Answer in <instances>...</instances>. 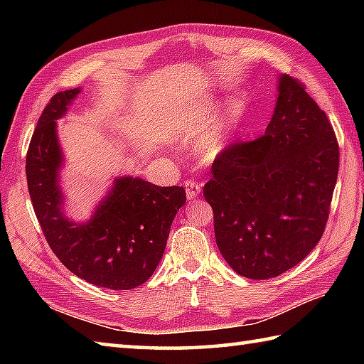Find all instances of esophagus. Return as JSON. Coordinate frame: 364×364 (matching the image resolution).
Here are the masks:
<instances>
[{
  "label": "esophagus",
  "mask_w": 364,
  "mask_h": 364,
  "mask_svg": "<svg viewBox=\"0 0 364 364\" xmlns=\"http://www.w3.org/2000/svg\"><path fill=\"white\" fill-rule=\"evenodd\" d=\"M184 188H186V197L188 200H194L200 196V192H202V186H200L198 183L192 181V180H188L186 183H184Z\"/></svg>",
  "instance_id": "obj_1"
}]
</instances>
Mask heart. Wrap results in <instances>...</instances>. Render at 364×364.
<instances>
[{"label": "heart", "instance_id": "1", "mask_svg": "<svg viewBox=\"0 0 364 364\" xmlns=\"http://www.w3.org/2000/svg\"><path fill=\"white\" fill-rule=\"evenodd\" d=\"M236 115V106L230 107L225 117H222L215 125L208 131L198 144V154L205 161H211L225 150L230 137V129L233 127V117Z\"/></svg>", "mask_w": 364, "mask_h": 364}]
</instances>
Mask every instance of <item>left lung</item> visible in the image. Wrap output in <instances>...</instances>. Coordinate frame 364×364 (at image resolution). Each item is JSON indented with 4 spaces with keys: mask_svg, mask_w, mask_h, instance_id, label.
<instances>
[{
    "mask_svg": "<svg viewBox=\"0 0 364 364\" xmlns=\"http://www.w3.org/2000/svg\"><path fill=\"white\" fill-rule=\"evenodd\" d=\"M338 168L339 146L326 112L304 84L282 75L266 133L227 146L203 188L230 267L266 280L306 258L326 230Z\"/></svg>",
    "mask_w": 364,
    "mask_h": 364,
    "instance_id": "8db88e82",
    "label": "left lung"
}]
</instances>
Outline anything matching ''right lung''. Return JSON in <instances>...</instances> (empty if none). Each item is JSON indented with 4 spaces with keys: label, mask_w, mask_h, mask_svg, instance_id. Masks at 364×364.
Returning <instances> with one entry per match:
<instances>
[{
    "label": "right lung",
    "mask_w": 364,
    "mask_h": 364,
    "mask_svg": "<svg viewBox=\"0 0 364 364\" xmlns=\"http://www.w3.org/2000/svg\"><path fill=\"white\" fill-rule=\"evenodd\" d=\"M80 92H58L37 122L26 154L29 197L46 242L70 272L102 288L133 289L159 264L170 225L186 203V191L120 176L87 222L68 219L59 188L64 159L56 120Z\"/></svg>",
    "instance_id": "obj_1"
}]
</instances>
